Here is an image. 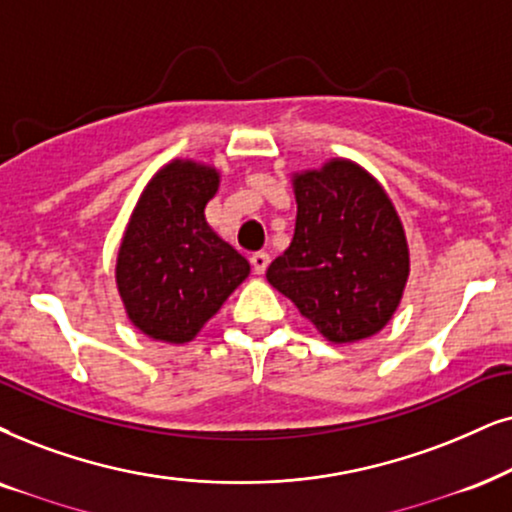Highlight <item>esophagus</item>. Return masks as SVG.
Instances as JSON below:
<instances>
[{
    "instance_id": "esophagus-1",
    "label": "esophagus",
    "mask_w": 512,
    "mask_h": 512,
    "mask_svg": "<svg viewBox=\"0 0 512 512\" xmlns=\"http://www.w3.org/2000/svg\"><path fill=\"white\" fill-rule=\"evenodd\" d=\"M250 264H252V271H255V274H264L269 267V255L267 252H255V255L250 257Z\"/></svg>"
}]
</instances>
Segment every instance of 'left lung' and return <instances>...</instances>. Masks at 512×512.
<instances>
[{"label":"left lung","instance_id":"left-lung-1","mask_svg":"<svg viewBox=\"0 0 512 512\" xmlns=\"http://www.w3.org/2000/svg\"><path fill=\"white\" fill-rule=\"evenodd\" d=\"M295 234L267 281L328 342L373 338L397 312L411 257L404 224L378 179L354 160L331 158L290 174Z\"/></svg>","mask_w":512,"mask_h":512}]
</instances>
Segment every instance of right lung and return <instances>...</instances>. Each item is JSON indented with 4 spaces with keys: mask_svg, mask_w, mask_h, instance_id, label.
I'll return each mask as SVG.
<instances>
[{
    "mask_svg": "<svg viewBox=\"0 0 512 512\" xmlns=\"http://www.w3.org/2000/svg\"><path fill=\"white\" fill-rule=\"evenodd\" d=\"M215 165L174 158L148 179L122 234L115 286L146 338L186 345L250 276V264L205 219Z\"/></svg>",
    "mask_w": 512,
    "mask_h": 512,
    "instance_id": "obj_1",
    "label": "right lung"
}]
</instances>
